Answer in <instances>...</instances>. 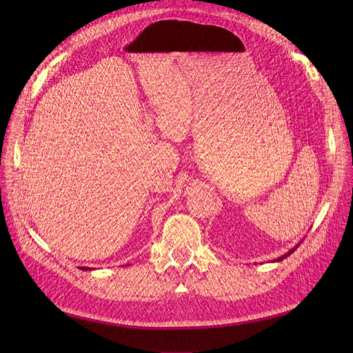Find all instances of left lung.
Listing matches in <instances>:
<instances>
[{
  "mask_svg": "<svg viewBox=\"0 0 353 353\" xmlns=\"http://www.w3.org/2000/svg\"><path fill=\"white\" fill-rule=\"evenodd\" d=\"M293 252H294V249H292V250H290V252H288V253H285V254H283V256H281V258H279V259H276V262H280V261H283V259H285V258H287V256H290V254H292V253H293Z\"/></svg>",
  "mask_w": 353,
  "mask_h": 353,
  "instance_id": "8db88e82",
  "label": "left lung"
}]
</instances>
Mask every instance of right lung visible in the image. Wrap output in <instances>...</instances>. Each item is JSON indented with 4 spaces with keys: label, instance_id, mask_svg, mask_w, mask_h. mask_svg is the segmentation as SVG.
<instances>
[{
    "label": "right lung",
    "instance_id": "right-lung-1",
    "mask_svg": "<svg viewBox=\"0 0 353 353\" xmlns=\"http://www.w3.org/2000/svg\"><path fill=\"white\" fill-rule=\"evenodd\" d=\"M81 270H83V271H87V270H90V268H81Z\"/></svg>",
    "mask_w": 353,
    "mask_h": 353
}]
</instances>
